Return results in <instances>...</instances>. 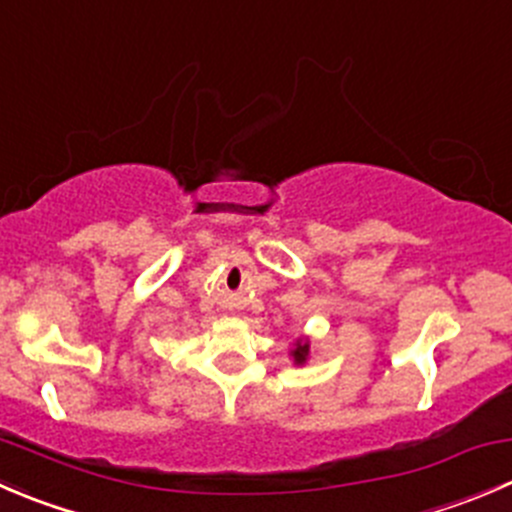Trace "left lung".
<instances>
[{"label": "left lung", "mask_w": 512, "mask_h": 512, "mask_svg": "<svg viewBox=\"0 0 512 512\" xmlns=\"http://www.w3.org/2000/svg\"><path fill=\"white\" fill-rule=\"evenodd\" d=\"M290 357L297 367L305 365L310 360V337H297L290 347Z\"/></svg>", "instance_id": "8db88e82"}]
</instances>
